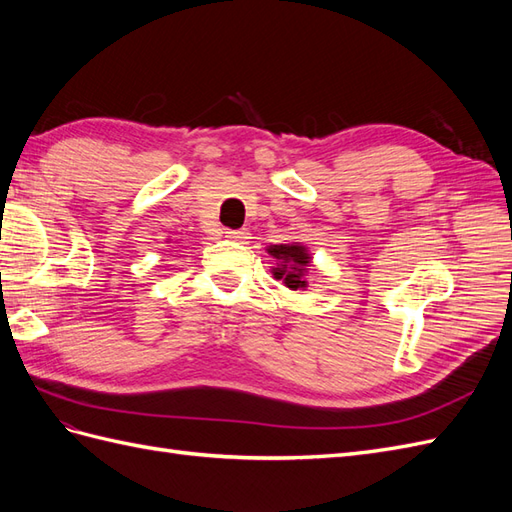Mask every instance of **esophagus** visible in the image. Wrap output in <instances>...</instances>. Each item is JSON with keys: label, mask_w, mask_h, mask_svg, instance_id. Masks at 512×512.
<instances>
[{"label": "esophagus", "mask_w": 512, "mask_h": 512, "mask_svg": "<svg viewBox=\"0 0 512 512\" xmlns=\"http://www.w3.org/2000/svg\"><path fill=\"white\" fill-rule=\"evenodd\" d=\"M226 237L232 239V241H245V239H250V232H247L245 228H241V230H226Z\"/></svg>", "instance_id": "34e87169"}]
</instances>
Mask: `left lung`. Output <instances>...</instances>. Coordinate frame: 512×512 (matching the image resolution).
I'll list each match as a JSON object with an SVG mask.
<instances>
[{
	"instance_id": "obj_1",
	"label": "left lung",
	"mask_w": 512,
	"mask_h": 512,
	"mask_svg": "<svg viewBox=\"0 0 512 512\" xmlns=\"http://www.w3.org/2000/svg\"><path fill=\"white\" fill-rule=\"evenodd\" d=\"M269 254L280 260V265L273 269L277 280H284L290 290L305 288V267L309 265V256L303 245H271Z\"/></svg>"
}]
</instances>
